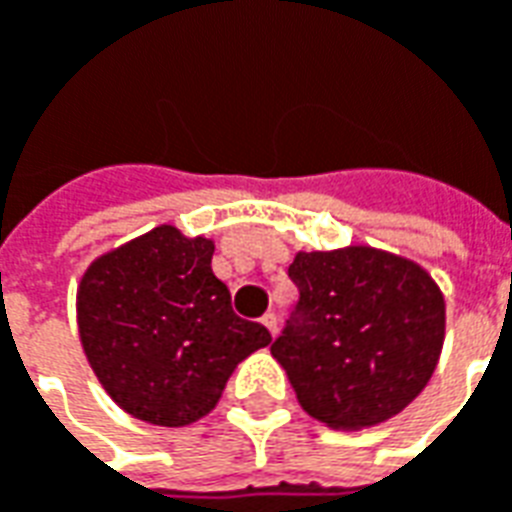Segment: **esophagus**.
<instances>
[{
    "mask_svg": "<svg viewBox=\"0 0 512 512\" xmlns=\"http://www.w3.org/2000/svg\"><path fill=\"white\" fill-rule=\"evenodd\" d=\"M263 326H266V329H268V332H271V334H277L279 318H277V315H274V312H266V315H263Z\"/></svg>",
    "mask_w": 512,
    "mask_h": 512,
    "instance_id": "1",
    "label": "esophagus"
}]
</instances>
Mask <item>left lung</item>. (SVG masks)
<instances>
[{
    "label": "left lung",
    "mask_w": 512,
    "mask_h": 512,
    "mask_svg": "<svg viewBox=\"0 0 512 512\" xmlns=\"http://www.w3.org/2000/svg\"><path fill=\"white\" fill-rule=\"evenodd\" d=\"M288 277L299 301L271 354L301 408L329 428L395 417L436 370L444 296L425 268L370 246L299 252Z\"/></svg>",
    "instance_id": "1"
}]
</instances>
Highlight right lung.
<instances>
[{"label": "right lung", "mask_w": 512, "mask_h": 512, "mask_svg": "<svg viewBox=\"0 0 512 512\" xmlns=\"http://www.w3.org/2000/svg\"><path fill=\"white\" fill-rule=\"evenodd\" d=\"M213 241L161 224L84 271L76 312L87 362L131 417L180 428L205 417L238 362L271 343L233 312Z\"/></svg>", "instance_id": "right-lung-1"}]
</instances>
